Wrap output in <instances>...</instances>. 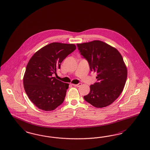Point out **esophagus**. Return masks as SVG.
<instances>
[{"label":"esophagus","mask_w":150,"mask_h":150,"mask_svg":"<svg viewBox=\"0 0 150 150\" xmlns=\"http://www.w3.org/2000/svg\"><path fill=\"white\" fill-rule=\"evenodd\" d=\"M73 86H74V87H81V86H82V83H78L77 84H73Z\"/></svg>","instance_id":"1"}]
</instances>
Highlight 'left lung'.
Instances as JSON below:
<instances>
[{"label":"left lung","mask_w":150,"mask_h":150,"mask_svg":"<svg viewBox=\"0 0 150 150\" xmlns=\"http://www.w3.org/2000/svg\"><path fill=\"white\" fill-rule=\"evenodd\" d=\"M77 46L89 63L91 71L98 74L97 82L91 85L90 92L84 96V100L96 108L110 105L122 92L127 79V68L121 54L99 40Z\"/></svg>","instance_id":"1"}]
</instances>
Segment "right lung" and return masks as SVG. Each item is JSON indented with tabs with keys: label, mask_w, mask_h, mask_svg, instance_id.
Masks as SVG:
<instances>
[{
	"label": "right lung",
	"mask_w": 150,
	"mask_h": 150,
	"mask_svg": "<svg viewBox=\"0 0 150 150\" xmlns=\"http://www.w3.org/2000/svg\"><path fill=\"white\" fill-rule=\"evenodd\" d=\"M76 49L74 44L53 42L39 50L29 60L24 87L30 100L40 109L53 110L64 101L69 84L57 79L53 74Z\"/></svg>",
	"instance_id": "obj_1"
}]
</instances>
